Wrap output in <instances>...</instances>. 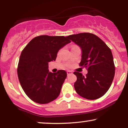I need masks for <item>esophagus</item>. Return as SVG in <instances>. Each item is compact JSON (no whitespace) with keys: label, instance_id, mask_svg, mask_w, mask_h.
Instances as JSON below:
<instances>
[{"label":"esophagus","instance_id":"esophagus-1","mask_svg":"<svg viewBox=\"0 0 128 128\" xmlns=\"http://www.w3.org/2000/svg\"><path fill=\"white\" fill-rule=\"evenodd\" d=\"M72 73H73V72L70 70H68L67 71V74L68 75H70V74H72Z\"/></svg>","mask_w":128,"mask_h":128}]
</instances>
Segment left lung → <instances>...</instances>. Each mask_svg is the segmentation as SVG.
<instances>
[{
  "label": "left lung",
  "instance_id": "8db88e82",
  "mask_svg": "<svg viewBox=\"0 0 128 128\" xmlns=\"http://www.w3.org/2000/svg\"><path fill=\"white\" fill-rule=\"evenodd\" d=\"M67 37L82 50L80 66L87 68L84 76L74 72L77 80L74 84L77 93L88 100H96L104 95L110 88L115 75L112 52L106 43L92 33L73 34Z\"/></svg>",
  "mask_w": 128,
  "mask_h": 128
}]
</instances>
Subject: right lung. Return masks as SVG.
<instances>
[{
  "label": "right lung",
  "instance_id": "1",
  "mask_svg": "<svg viewBox=\"0 0 128 128\" xmlns=\"http://www.w3.org/2000/svg\"><path fill=\"white\" fill-rule=\"evenodd\" d=\"M67 36H40L22 50L17 68L19 82L28 97L38 104H47L60 94L67 73L49 72L48 63L55 60L59 50L70 42Z\"/></svg>",
  "mask_w": 128,
  "mask_h": 128
}]
</instances>
